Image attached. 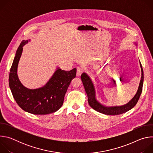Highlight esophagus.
Returning <instances> with one entry per match:
<instances>
[{"label": "esophagus", "mask_w": 153, "mask_h": 153, "mask_svg": "<svg viewBox=\"0 0 153 153\" xmlns=\"http://www.w3.org/2000/svg\"><path fill=\"white\" fill-rule=\"evenodd\" d=\"M83 72V68L82 67H77V76H80L82 73Z\"/></svg>", "instance_id": "obj_1"}]
</instances>
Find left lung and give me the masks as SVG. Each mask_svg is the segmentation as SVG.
I'll return each instance as SVG.
<instances>
[{
	"label": "left lung",
	"mask_w": 153,
	"mask_h": 153,
	"mask_svg": "<svg viewBox=\"0 0 153 153\" xmlns=\"http://www.w3.org/2000/svg\"><path fill=\"white\" fill-rule=\"evenodd\" d=\"M140 65L141 71H142V76H141V80H140V82L139 84L137 92L136 94L134 96V97L127 104L123 106H120L105 107L102 105L101 104H100L95 98L94 88L90 78L85 73L82 74L81 80L83 83L86 93L87 96H88V103L90 105V106L97 112H99L106 115H112V116L123 114L130 110L131 109H132L137 103L142 91L143 82V69H142L140 62Z\"/></svg>",
	"instance_id": "8db88e82"
}]
</instances>
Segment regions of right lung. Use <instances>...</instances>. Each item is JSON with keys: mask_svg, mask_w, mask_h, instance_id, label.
<instances>
[{"mask_svg": "<svg viewBox=\"0 0 153 153\" xmlns=\"http://www.w3.org/2000/svg\"><path fill=\"white\" fill-rule=\"evenodd\" d=\"M28 40H22L17 48L9 75V85L17 105L25 111L45 115L57 111L62 106L71 81L76 76V68L67 71L57 68L48 82L42 88L30 90L24 86L17 74L18 63Z\"/></svg>", "mask_w": 153, "mask_h": 153, "instance_id": "right-lung-1", "label": "right lung"}]
</instances>
